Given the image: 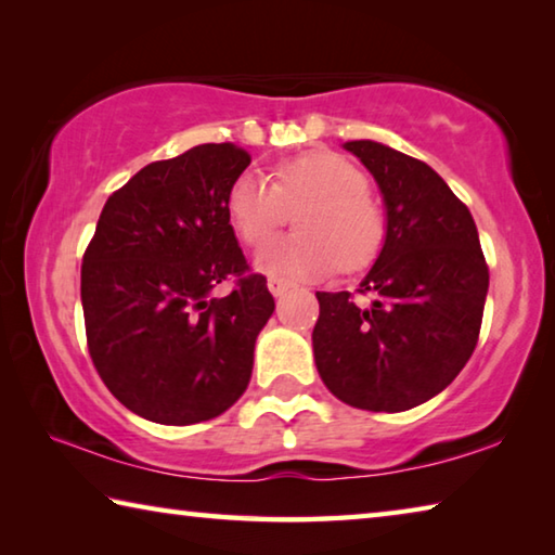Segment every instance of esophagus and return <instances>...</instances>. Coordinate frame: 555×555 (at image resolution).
<instances>
[{
  "mask_svg": "<svg viewBox=\"0 0 555 555\" xmlns=\"http://www.w3.org/2000/svg\"><path fill=\"white\" fill-rule=\"evenodd\" d=\"M267 286H269L271 294H274V296L279 298V296L286 294L291 284H288V281H284V279H279V276H269V279H267Z\"/></svg>",
  "mask_w": 555,
  "mask_h": 555,
  "instance_id": "34e87169",
  "label": "esophagus"
}]
</instances>
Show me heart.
I'll list each match as a JSON object with an SVG mask.
<instances>
[{
    "instance_id": "1",
    "label": "heart",
    "mask_w": 555,
    "mask_h": 555,
    "mask_svg": "<svg viewBox=\"0 0 555 555\" xmlns=\"http://www.w3.org/2000/svg\"><path fill=\"white\" fill-rule=\"evenodd\" d=\"M224 208L237 237L247 244L263 242L287 219L288 209L297 210L299 232L261 244L255 255L259 271L288 279L325 276L337 264L343 271L367 267L379 255L387 230L367 178L331 152L279 164L274 183L257 171L240 173L228 188Z\"/></svg>"
}]
</instances>
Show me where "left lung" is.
<instances>
[{
    "mask_svg": "<svg viewBox=\"0 0 555 555\" xmlns=\"http://www.w3.org/2000/svg\"><path fill=\"white\" fill-rule=\"evenodd\" d=\"M379 185L387 230L360 281L370 308L347 291H318V374L364 411H406L453 382L480 335L490 271L469 210L428 164L372 139L343 144Z\"/></svg>",
    "mask_w": 555,
    "mask_h": 555,
    "instance_id": "1",
    "label": "left lung"
}]
</instances>
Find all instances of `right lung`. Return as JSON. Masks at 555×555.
Listing matches in <instances>:
<instances>
[{"instance_id":"1","label":"right lung","mask_w":555,"mask_h":555,"mask_svg":"<svg viewBox=\"0 0 555 555\" xmlns=\"http://www.w3.org/2000/svg\"><path fill=\"white\" fill-rule=\"evenodd\" d=\"M249 162L228 142L144 166L109 195L82 257L92 362L107 389L154 424L210 421L249 384L257 335L274 313L224 208ZM230 275L238 286L218 299L211 291Z\"/></svg>"}]
</instances>
